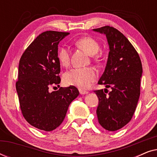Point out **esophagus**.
Wrapping results in <instances>:
<instances>
[{
	"label": "esophagus",
	"instance_id": "esophagus-1",
	"mask_svg": "<svg viewBox=\"0 0 157 157\" xmlns=\"http://www.w3.org/2000/svg\"><path fill=\"white\" fill-rule=\"evenodd\" d=\"M79 92H80L81 95H83V94H87L89 93V91H85V90H83V89H79Z\"/></svg>",
	"mask_w": 157,
	"mask_h": 157
}]
</instances>
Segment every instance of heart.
<instances>
[{
  "label": "heart",
  "mask_w": 157,
  "mask_h": 157,
  "mask_svg": "<svg viewBox=\"0 0 157 157\" xmlns=\"http://www.w3.org/2000/svg\"><path fill=\"white\" fill-rule=\"evenodd\" d=\"M76 46L84 48L92 56L94 61H99V56L96 54L100 50V45L94 38L86 36L79 38L75 42ZM58 59L61 65L68 66L70 63V49L68 46H61L58 50ZM97 72L93 68H73L65 73L63 80L66 84L74 85L81 89L89 87L97 78Z\"/></svg>",
  "instance_id": "obj_1"
}]
</instances>
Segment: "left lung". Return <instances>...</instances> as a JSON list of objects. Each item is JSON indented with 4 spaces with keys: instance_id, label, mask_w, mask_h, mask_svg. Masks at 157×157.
I'll return each instance as SVG.
<instances>
[{
    "instance_id": "1",
    "label": "left lung",
    "mask_w": 157,
    "mask_h": 157,
    "mask_svg": "<svg viewBox=\"0 0 157 157\" xmlns=\"http://www.w3.org/2000/svg\"><path fill=\"white\" fill-rule=\"evenodd\" d=\"M93 31L105 34L109 46L106 68L98 83L111 89L109 94L103 89L94 91L98 98L96 114L103 128L114 132L126 125L136 110L142 65L136 49L117 29L106 25Z\"/></svg>"
}]
</instances>
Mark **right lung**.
Segmentation results:
<instances>
[{
	"mask_svg": "<svg viewBox=\"0 0 157 157\" xmlns=\"http://www.w3.org/2000/svg\"><path fill=\"white\" fill-rule=\"evenodd\" d=\"M68 34L54 31L40 33L19 61L16 88L23 116L31 126L46 132L61 125L70 104L79 95L74 86L49 91L51 86L61 82L58 45Z\"/></svg>",
	"mask_w": 157,
	"mask_h": 157,
	"instance_id": "obj_1",
	"label": "right lung"
}]
</instances>
